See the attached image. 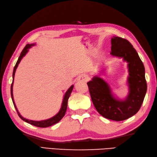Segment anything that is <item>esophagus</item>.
Here are the masks:
<instances>
[{
    "label": "esophagus",
    "mask_w": 157,
    "mask_h": 157,
    "mask_svg": "<svg viewBox=\"0 0 157 157\" xmlns=\"http://www.w3.org/2000/svg\"><path fill=\"white\" fill-rule=\"evenodd\" d=\"M89 77L87 75H85V74H82L78 78V81H82V82H87L88 80H89Z\"/></svg>",
    "instance_id": "obj_1"
}]
</instances>
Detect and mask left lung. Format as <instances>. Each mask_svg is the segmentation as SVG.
<instances>
[{
    "label": "left lung",
    "instance_id": "obj_1",
    "mask_svg": "<svg viewBox=\"0 0 157 157\" xmlns=\"http://www.w3.org/2000/svg\"><path fill=\"white\" fill-rule=\"evenodd\" d=\"M111 55L123 57L128 63L129 94L124 100L113 97L110 88L103 79L94 76L87 82L95 109L106 119L121 121L136 114L141 108L147 91L145 68L136 50L129 41L119 36L111 39Z\"/></svg>",
    "mask_w": 157,
    "mask_h": 157
}]
</instances>
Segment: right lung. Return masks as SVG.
<instances>
[{
	"label": "right lung",
	"mask_w": 157,
	"mask_h": 157,
	"mask_svg": "<svg viewBox=\"0 0 157 157\" xmlns=\"http://www.w3.org/2000/svg\"><path fill=\"white\" fill-rule=\"evenodd\" d=\"M33 45H34V44H28L24 48V49L22 50L21 53H20V57H19V58H18L17 62V63H16V64H15V66L14 67L13 72V80H14V76H15V70H16V69H17V68L18 64H19V63H20L21 59H22V57H23L25 55V54H26V53L28 52V49H29V48H30ZM13 80L12 84H11V98H12V100H13V105H14V106L15 108V109H16V110H17V114L19 115V117H20L22 120L24 121L25 122H26L28 123L33 124V125L38 127L44 128V127H50V126L53 125V124H54L58 123L59 121L63 117V116H64L66 112V109H67V105H68V98L70 97V94H71V93H72V89H73V87H74V86L72 85L71 87H70L68 89V91H66V93L65 94L64 97H63V100L62 107H61V109H60L59 113H57L56 115V116H54L53 117L51 118V119H47V120L41 121H31V120H28V119H25V118L22 117L21 115H20V114L19 113V112H18L17 108H16V105L15 104V102H14V100H13Z\"/></svg>",
	"instance_id": "right-lung-1"
}]
</instances>
